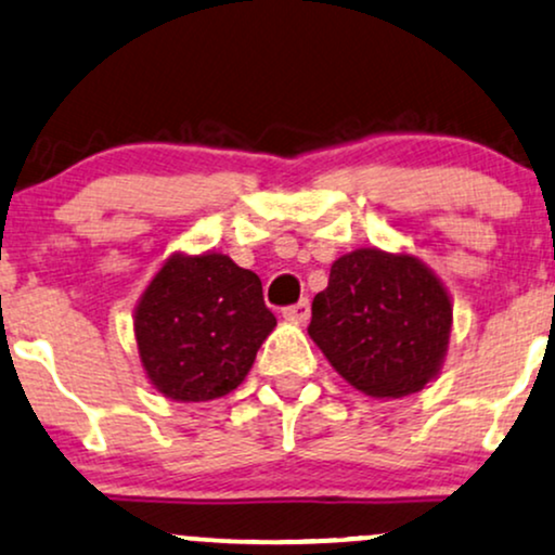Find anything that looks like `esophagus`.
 Listing matches in <instances>:
<instances>
[{
  "mask_svg": "<svg viewBox=\"0 0 555 555\" xmlns=\"http://www.w3.org/2000/svg\"><path fill=\"white\" fill-rule=\"evenodd\" d=\"M282 315L286 320H295V323H307V320H310V299H299L297 305L284 307Z\"/></svg>",
  "mask_w": 555,
  "mask_h": 555,
  "instance_id": "esophagus-1",
  "label": "esophagus"
}]
</instances>
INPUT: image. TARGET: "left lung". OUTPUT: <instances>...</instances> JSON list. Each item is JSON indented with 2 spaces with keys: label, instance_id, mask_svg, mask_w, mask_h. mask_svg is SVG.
Wrapping results in <instances>:
<instances>
[{
  "label": "left lung",
  "instance_id": "obj_1",
  "mask_svg": "<svg viewBox=\"0 0 555 555\" xmlns=\"http://www.w3.org/2000/svg\"><path fill=\"white\" fill-rule=\"evenodd\" d=\"M452 302L411 253L359 248L333 260L312 299L310 333L333 370L370 398L424 390L442 370Z\"/></svg>",
  "mask_w": 555,
  "mask_h": 555
}]
</instances>
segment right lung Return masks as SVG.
I'll list each match as a JSON object with an SVG mask.
<instances>
[{
	"instance_id": "1",
	"label": "right lung",
	"mask_w": 555,
	"mask_h": 555,
	"mask_svg": "<svg viewBox=\"0 0 555 555\" xmlns=\"http://www.w3.org/2000/svg\"><path fill=\"white\" fill-rule=\"evenodd\" d=\"M273 328L260 279L214 250L172 253L133 310L146 377L180 403L235 390Z\"/></svg>"
}]
</instances>
